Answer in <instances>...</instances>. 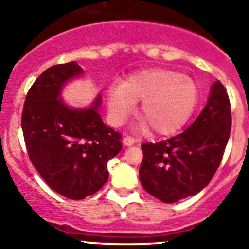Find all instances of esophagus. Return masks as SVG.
Segmentation results:
<instances>
[{"mask_svg":"<svg viewBox=\"0 0 249 249\" xmlns=\"http://www.w3.org/2000/svg\"><path fill=\"white\" fill-rule=\"evenodd\" d=\"M133 143H136V140L132 136H126V137L123 138V144L124 146H132Z\"/></svg>","mask_w":249,"mask_h":249,"instance_id":"1","label":"esophagus"}]
</instances>
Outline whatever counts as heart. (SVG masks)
Returning <instances> with one entry per match:
<instances>
[{
  "mask_svg": "<svg viewBox=\"0 0 249 249\" xmlns=\"http://www.w3.org/2000/svg\"><path fill=\"white\" fill-rule=\"evenodd\" d=\"M198 98V86L191 77L169 68H149L109 87V117L120 126L135 108V101H141V127L151 126L157 135H172L190 120Z\"/></svg>",
  "mask_w": 249,
  "mask_h": 249,
  "instance_id": "obj_1",
  "label": "heart"
}]
</instances>
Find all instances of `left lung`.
Listing matches in <instances>:
<instances>
[{
    "instance_id": "left-lung-1",
    "label": "left lung",
    "mask_w": 249,
    "mask_h": 249,
    "mask_svg": "<svg viewBox=\"0 0 249 249\" xmlns=\"http://www.w3.org/2000/svg\"><path fill=\"white\" fill-rule=\"evenodd\" d=\"M232 117L227 89L221 81L186 131L168 140L142 144L140 179L144 190L164 203L197 195L210 183L223 158Z\"/></svg>"
}]
</instances>
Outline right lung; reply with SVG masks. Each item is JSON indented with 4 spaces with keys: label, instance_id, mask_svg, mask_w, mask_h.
Here are the masks:
<instances>
[{
    "label": "right lung",
    "instance_id": "right-lung-1",
    "mask_svg": "<svg viewBox=\"0 0 249 249\" xmlns=\"http://www.w3.org/2000/svg\"><path fill=\"white\" fill-rule=\"evenodd\" d=\"M82 73L74 61L54 65L28 89L21 126L31 162L46 183L70 199H83L108 178L107 163L122 149L120 132L91 108H70L59 100L62 86Z\"/></svg>",
    "mask_w": 249,
    "mask_h": 249
}]
</instances>
